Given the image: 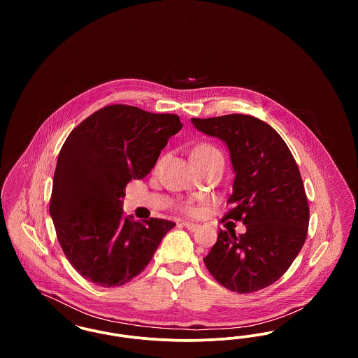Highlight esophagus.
I'll return each mask as SVG.
<instances>
[{"label":"esophagus","instance_id":"esophagus-1","mask_svg":"<svg viewBox=\"0 0 358 358\" xmlns=\"http://www.w3.org/2000/svg\"><path fill=\"white\" fill-rule=\"evenodd\" d=\"M181 227L187 228V229H189V231H196V229L199 228V224H196V222H181Z\"/></svg>","mask_w":358,"mask_h":358}]
</instances>
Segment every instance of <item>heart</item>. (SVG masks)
Instances as JSON below:
<instances>
[{
	"label": "heart",
	"instance_id": "heart-1",
	"mask_svg": "<svg viewBox=\"0 0 358 358\" xmlns=\"http://www.w3.org/2000/svg\"><path fill=\"white\" fill-rule=\"evenodd\" d=\"M222 154L217 148L209 145V143H203V145H199L194 150H193V158L194 159H210V158H215V157H222ZM187 212L193 213L196 212V209L193 206H185Z\"/></svg>",
	"mask_w": 358,
	"mask_h": 358
}]
</instances>
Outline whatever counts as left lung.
Masks as SVG:
<instances>
[{"mask_svg": "<svg viewBox=\"0 0 358 358\" xmlns=\"http://www.w3.org/2000/svg\"><path fill=\"white\" fill-rule=\"evenodd\" d=\"M192 123L227 143L236 176L228 199L232 208L222 222L247 228L238 236L232 228L220 229L205 266L234 292L266 289L289 270L306 241L310 210L298 165L282 136L255 117L228 114Z\"/></svg>", "mask_w": 358, "mask_h": 358, "instance_id": "1", "label": "left lung"}]
</instances>
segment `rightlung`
I'll return each instance as SVG.
<instances>
[{
    "mask_svg": "<svg viewBox=\"0 0 358 358\" xmlns=\"http://www.w3.org/2000/svg\"><path fill=\"white\" fill-rule=\"evenodd\" d=\"M181 127L176 114L111 104L69 133L55 169L50 213L64 255L87 280L102 287L130 282L176 225L155 217L133 222L122 199Z\"/></svg>",
    "mask_w": 358,
    "mask_h": 358,
    "instance_id": "right-lung-1",
    "label": "right lung"
}]
</instances>
